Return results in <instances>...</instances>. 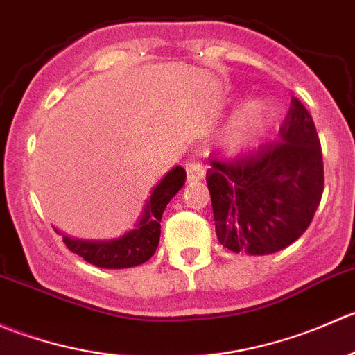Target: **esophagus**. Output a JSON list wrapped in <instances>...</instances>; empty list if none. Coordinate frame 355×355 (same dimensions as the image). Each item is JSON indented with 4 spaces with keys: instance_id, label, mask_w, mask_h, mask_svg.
Here are the masks:
<instances>
[{
    "instance_id": "34e87169",
    "label": "esophagus",
    "mask_w": 355,
    "mask_h": 355,
    "mask_svg": "<svg viewBox=\"0 0 355 355\" xmlns=\"http://www.w3.org/2000/svg\"><path fill=\"white\" fill-rule=\"evenodd\" d=\"M186 178H188V182H195L205 178V169L198 160L193 159L186 164Z\"/></svg>"
}]
</instances>
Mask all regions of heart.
Wrapping results in <instances>:
<instances>
[{
  "mask_svg": "<svg viewBox=\"0 0 355 355\" xmlns=\"http://www.w3.org/2000/svg\"><path fill=\"white\" fill-rule=\"evenodd\" d=\"M275 115V105L268 98H248L227 119L220 139L224 146L240 150L266 131Z\"/></svg>",
  "mask_w": 355,
  "mask_h": 355,
  "instance_id": "heart-1",
  "label": "heart"
}]
</instances>
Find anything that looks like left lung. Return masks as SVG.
<instances>
[{
    "instance_id": "obj_1",
    "label": "left lung",
    "mask_w": 355,
    "mask_h": 355,
    "mask_svg": "<svg viewBox=\"0 0 355 355\" xmlns=\"http://www.w3.org/2000/svg\"><path fill=\"white\" fill-rule=\"evenodd\" d=\"M207 186L217 240L234 254L283 250L311 224L324 186L314 121L292 98L278 141L233 162L210 160Z\"/></svg>"
}]
</instances>
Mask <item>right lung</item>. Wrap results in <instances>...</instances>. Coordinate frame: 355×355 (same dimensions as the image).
I'll return each mask as SVG.
<instances>
[{
    "label": "right lung",
    "instance_id": "1",
    "mask_svg": "<svg viewBox=\"0 0 355 355\" xmlns=\"http://www.w3.org/2000/svg\"><path fill=\"white\" fill-rule=\"evenodd\" d=\"M186 171L181 166H174L166 176L160 179L150 191V196L143 203L141 214L135 226L124 234L110 240H80L62 234L63 243L70 252L80 255L86 262L103 269H125L145 264L160 241V223L164 210L174 195L184 186Z\"/></svg>",
    "mask_w": 355,
    "mask_h": 355
}]
</instances>
